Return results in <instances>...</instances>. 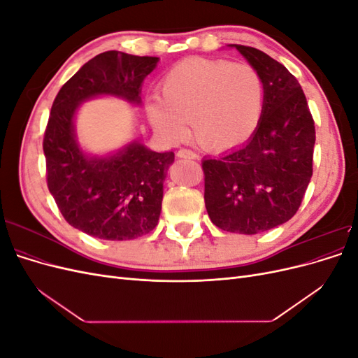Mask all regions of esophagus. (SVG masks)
<instances>
[{"mask_svg": "<svg viewBox=\"0 0 358 358\" xmlns=\"http://www.w3.org/2000/svg\"><path fill=\"white\" fill-rule=\"evenodd\" d=\"M178 157H179V158L196 159V158H197V154H194L192 150H189V149H179V150H178Z\"/></svg>", "mask_w": 358, "mask_h": 358, "instance_id": "1", "label": "esophagus"}]
</instances>
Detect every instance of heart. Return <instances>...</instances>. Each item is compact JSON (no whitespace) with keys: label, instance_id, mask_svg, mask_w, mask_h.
Masks as SVG:
<instances>
[{"label":"heart","instance_id":"1","mask_svg":"<svg viewBox=\"0 0 358 358\" xmlns=\"http://www.w3.org/2000/svg\"><path fill=\"white\" fill-rule=\"evenodd\" d=\"M263 107L264 85L255 69L197 57L175 64L161 80V95H150L146 103L159 134L176 142L188 134L192 119L199 143L213 152L246 143Z\"/></svg>","mask_w":358,"mask_h":358}]
</instances>
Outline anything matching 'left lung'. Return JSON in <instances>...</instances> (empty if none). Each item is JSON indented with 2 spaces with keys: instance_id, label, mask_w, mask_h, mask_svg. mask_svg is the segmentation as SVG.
Returning a JSON list of instances; mask_svg holds the SVG:
<instances>
[{
  "instance_id": "obj_1",
  "label": "left lung",
  "mask_w": 358,
  "mask_h": 358,
  "mask_svg": "<svg viewBox=\"0 0 358 358\" xmlns=\"http://www.w3.org/2000/svg\"><path fill=\"white\" fill-rule=\"evenodd\" d=\"M236 48L262 76V121L248 142L221 158L203 159L204 203L224 231L257 234L299 210L312 178L315 125L297 79L255 48Z\"/></svg>"
}]
</instances>
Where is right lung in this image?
I'll list each match as a JSON object with an SVG mask.
<instances>
[{
    "label": "right lung",
    "instance_id": "1",
    "mask_svg": "<svg viewBox=\"0 0 358 358\" xmlns=\"http://www.w3.org/2000/svg\"><path fill=\"white\" fill-rule=\"evenodd\" d=\"M158 61L103 52L64 83L52 104L43 138L48 188L64 220L92 237L129 241L155 229L162 183L175 154L154 152L134 140L112 155H86L76 138V112L100 95L140 104L142 83Z\"/></svg>",
    "mask_w": 358,
    "mask_h": 358
}]
</instances>
